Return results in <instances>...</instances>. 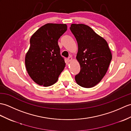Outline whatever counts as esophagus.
I'll return each mask as SVG.
<instances>
[{
    "mask_svg": "<svg viewBox=\"0 0 131 131\" xmlns=\"http://www.w3.org/2000/svg\"><path fill=\"white\" fill-rule=\"evenodd\" d=\"M72 60V57L71 56H70V57H69L68 58V61H69V62L71 61Z\"/></svg>",
    "mask_w": 131,
    "mask_h": 131,
    "instance_id": "obj_1",
    "label": "esophagus"
}]
</instances>
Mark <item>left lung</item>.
I'll use <instances>...</instances> for the list:
<instances>
[{
  "label": "left lung",
  "instance_id": "left-lung-1",
  "mask_svg": "<svg viewBox=\"0 0 131 131\" xmlns=\"http://www.w3.org/2000/svg\"><path fill=\"white\" fill-rule=\"evenodd\" d=\"M70 29L78 42L77 59L80 65L75 80L82 87H93L108 70L112 58L111 50L107 41L88 26L72 24Z\"/></svg>",
  "mask_w": 131,
  "mask_h": 131
}]
</instances>
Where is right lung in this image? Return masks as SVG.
<instances>
[{
  "instance_id": "right-lung-1",
  "label": "right lung",
  "mask_w": 131,
  "mask_h": 131,
  "mask_svg": "<svg viewBox=\"0 0 131 131\" xmlns=\"http://www.w3.org/2000/svg\"><path fill=\"white\" fill-rule=\"evenodd\" d=\"M66 30L65 24L47 23L40 27L30 39L26 67L30 77L39 85H53L64 69L66 63L60 54L58 40Z\"/></svg>"
}]
</instances>
